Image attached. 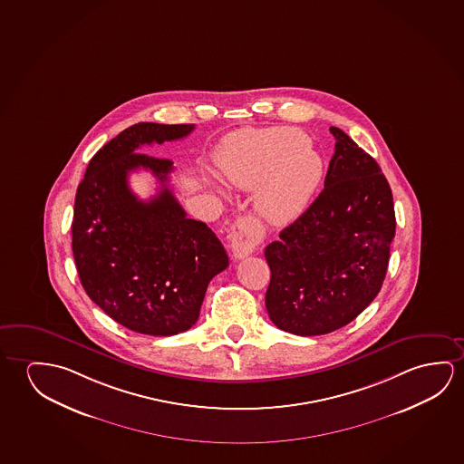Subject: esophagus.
I'll use <instances>...</instances> for the list:
<instances>
[{"label":"esophagus","instance_id":"obj_1","mask_svg":"<svg viewBox=\"0 0 464 464\" xmlns=\"http://www.w3.org/2000/svg\"><path fill=\"white\" fill-rule=\"evenodd\" d=\"M264 239V229L252 217H241L229 231V246L236 258L250 256Z\"/></svg>","mask_w":464,"mask_h":464}]
</instances>
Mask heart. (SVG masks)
Masks as SVG:
<instances>
[{
  "label": "heart",
  "mask_w": 464,
  "mask_h": 464,
  "mask_svg": "<svg viewBox=\"0 0 464 464\" xmlns=\"http://www.w3.org/2000/svg\"><path fill=\"white\" fill-rule=\"evenodd\" d=\"M217 169L229 185L254 194L256 214L285 227L305 212L324 177V160L308 136L291 127L243 131L218 150Z\"/></svg>",
  "instance_id": "1"
}]
</instances>
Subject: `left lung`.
Listing matches in <instances>:
<instances>
[{
	"label": "left lung",
	"mask_w": 464,
	"mask_h": 464,
	"mask_svg": "<svg viewBox=\"0 0 464 464\" xmlns=\"http://www.w3.org/2000/svg\"><path fill=\"white\" fill-rule=\"evenodd\" d=\"M324 189L265 247V305L285 333L320 335L355 320L381 291L395 236L391 186L378 162L337 127Z\"/></svg>",
	"instance_id": "1"
}]
</instances>
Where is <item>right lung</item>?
Wrapping results in <instances>:
<instances>
[{"instance_id":"obj_1","label":"right lung","mask_w":464,"mask_h":464,"mask_svg":"<svg viewBox=\"0 0 464 464\" xmlns=\"http://www.w3.org/2000/svg\"><path fill=\"white\" fill-rule=\"evenodd\" d=\"M193 130V123L131 125L94 154L75 194L72 250L82 285L104 314L140 334L193 328L210 279L228 266L220 239L186 217L167 185L173 162L140 152ZM138 168L161 185L150 201L129 189L128 173Z\"/></svg>"}]
</instances>
